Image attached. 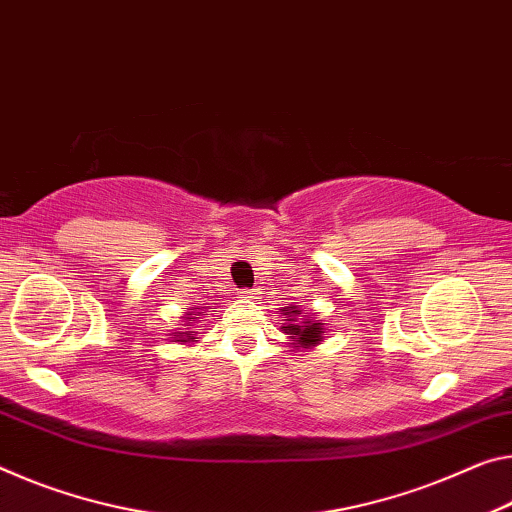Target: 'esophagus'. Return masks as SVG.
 <instances>
[{"mask_svg": "<svg viewBox=\"0 0 512 512\" xmlns=\"http://www.w3.org/2000/svg\"><path fill=\"white\" fill-rule=\"evenodd\" d=\"M239 294H241V298H255L257 296V289H241Z\"/></svg>", "mask_w": 512, "mask_h": 512, "instance_id": "1", "label": "esophagus"}]
</instances>
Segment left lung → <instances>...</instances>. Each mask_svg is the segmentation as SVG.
Masks as SVG:
<instances>
[{"instance_id":"8db88e82","label":"left lung","mask_w":512,"mask_h":512,"mask_svg":"<svg viewBox=\"0 0 512 512\" xmlns=\"http://www.w3.org/2000/svg\"><path fill=\"white\" fill-rule=\"evenodd\" d=\"M282 314L287 316L285 321H289L285 328V332H289V335H294L291 339L300 346V348H307L312 344H319L321 342V335H323V323H316L312 319L307 321H298V316L303 314L298 310V307H291V310H282ZM296 346V348H298Z\"/></svg>"}]
</instances>
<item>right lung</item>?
I'll use <instances>...</instances> for the list:
<instances>
[{
  "label": "right lung",
  "instance_id": "1",
  "mask_svg": "<svg viewBox=\"0 0 512 512\" xmlns=\"http://www.w3.org/2000/svg\"><path fill=\"white\" fill-rule=\"evenodd\" d=\"M196 310H200V307H196ZM184 319H191V316H184ZM193 319H198V316H193ZM175 337H189V335H186V332H175ZM191 339H196V337H191ZM177 342H186V339H177Z\"/></svg>",
  "mask_w": 512,
  "mask_h": 512
}]
</instances>
